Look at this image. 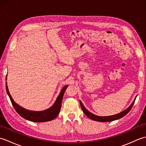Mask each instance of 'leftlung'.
<instances>
[{
    "label": "left lung",
    "mask_w": 146,
    "mask_h": 146,
    "mask_svg": "<svg viewBox=\"0 0 146 146\" xmlns=\"http://www.w3.org/2000/svg\"><path fill=\"white\" fill-rule=\"evenodd\" d=\"M135 98L134 100L133 101V102L132 103V104L130 105V106L125 109V110H123L122 111H121L120 113H117L115 115H111V116H106V117H102V116H98V115H96L93 114L92 113H91L90 111H89L86 108L84 107V105H83L82 102L80 100V105H81V107L82 108V110L83 111V112L85 113V114L86 115V116L88 117H89L90 119L93 120H95V121H98V122H110V121H113V120H115L117 119H119L120 118H122L123 117H124L125 115L127 114L129 111L131 110V108L133 106V105H134L135 100Z\"/></svg>",
    "instance_id": "8db88e82"
}]
</instances>
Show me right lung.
Here are the masks:
<instances>
[{
  "mask_svg": "<svg viewBox=\"0 0 146 146\" xmlns=\"http://www.w3.org/2000/svg\"><path fill=\"white\" fill-rule=\"evenodd\" d=\"M6 80H7V78H6ZM68 85L64 86V87L61 89L60 94H59L54 104L52 105L50 108L42 111L29 110L21 107L20 105H19L15 103L13 99H12L10 93L9 92L7 83H6L5 87L6 91H7L9 97L10 98V100L11 101L12 105H13L14 108H15V110H16L17 112L22 117H23L24 119H25L26 120L31 121V122H44L53 120L58 116V115L60 111L61 102L62 100H63L64 93L65 90H66V88L68 87Z\"/></svg>",
  "mask_w": 146,
  "mask_h": 146,
  "instance_id": "1",
  "label": "right lung"
}]
</instances>
